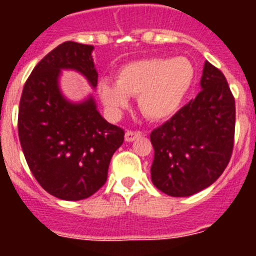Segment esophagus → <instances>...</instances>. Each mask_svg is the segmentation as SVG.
Instances as JSON below:
<instances>
[{"label": "esophagus", "instance_id": "1", "mask_svg": "<svg viewBox=\"0 0 256 256\" xmlns=\"http://www.w3.org/2000/svg\"><path fill=\"white\" fill-rule=\"evenodd\" d=\"M141 136V132H137V130H126V142H132L134 141L137 137Z\"/></svg>", "mask_w": 256, "mask_h": 256}]
</instances>
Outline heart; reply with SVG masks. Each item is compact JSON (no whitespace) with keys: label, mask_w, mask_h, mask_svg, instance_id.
<instances>
[{"label":"heart","mask_w":256,"mask_h":256,"mask_svg":"<svg viewBox=\"0 0 256 256\" xmlns=\"http://www.w3.org/2000/svg\"><path fill=\"white\" fill-rule=\"evenodd\" d=\"M196 70L186 58H144L122 65L115 79H101L98 94L104 105L119 112L137 96L140 110L152 120L172 116L182 105L195 80Z\"/></svg>","instance_id":"heart-1"}]
</instances>
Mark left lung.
Masks as SVG:
<instances>
[{"label": "left lung", "mask_w": 256, "mask_h": 256, "mask_svg": "<svg viewBox=\"0 0 256 256\" xmlns=\"http://www.w3.org/2000/svg\"><path fill=\"white\" fill-rule=\"evenodd\" d=\"M201 91L151 132V180L160 191L187 198L216 182L234 150L236 106L227 79L205 61Z\"/></svg>", "instance_id": "obj_1"}]
</instances>
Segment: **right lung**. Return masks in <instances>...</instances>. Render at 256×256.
<instances>
[{"label": "right lung", "instance_id": "right-lung-1", "mask_svg": "<svg viewBox=\"0 0 256 256\" xmlns=\"http://www.w3.org/2000/svg\"><path fill=\"white\" fill-rule=\"evenodd\" d=\"M92 51L91 44L72 40L58 44L36 65L20 98L18 130L29 169L61 200H83L98 191L124 141V130L101 116L94 97L72 102L58 87L61 70L69 69L96 88Z\"/></svg>", "mask_w": 256, "mask_h": 256}]
</instances>
